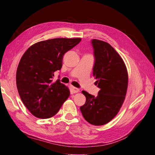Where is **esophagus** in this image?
I'll return each instance as SVG.
<instances>
[{"mask_svg": "<svg viewBox=\"0 0 155 155\" xmlns=\"http://www.w3.org/2000/svg\"><path fill=\"white\" fill-rule=\"evenodd\" d=\"M71 90H72V93H78V92L80 91V90L78 89V88H75V87H72Z\"/></svg>", "mask_w": 155, "mask_h": 155, "instance_id": "34e87169", "label": "esophagus"}]
</instances>
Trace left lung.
<instances>
[{
	"instance_id": "left-lung-1",
	"label": "left lung",
	"mask_w": 155,
	"mask_h": 155,
	"mask_svg": "<svg viewBox=\"0 0 155 155\" xmlns=\"http://www.w3.org/2000/svg\"><path fill=\"white\" fill-rule=\"evenodd\" d=\"M93 76L100 88L97 97L83 91L86 103L80 107L84 119L100 126L116 116L123 105L128 87V72L123 59L107 42L93 39Z\"/></svg>"
}]
</instances>
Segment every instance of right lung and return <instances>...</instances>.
<instances>
[{
    "label": "right lung",
    "instance_id": "right-lung-1",
    "mask_svg": "<svg viewBox=\"0 0 155 155\" xmlns=\"http://www.w3.org/2000/svg\"><path fill=\"white\" fill-rule=\"evenodd\" d=\"M81 41L49 39L32 45L22 55L16 71V87L23 104L35 117H53L68 98V88L59 79H52L54 72L61 69L64 54Z\"/></svg>",
    "mask_w": 155,
    "mask_h": 155
}]
</instances>
